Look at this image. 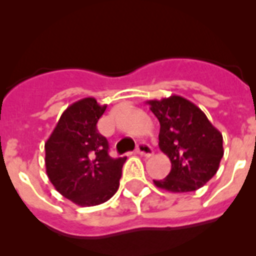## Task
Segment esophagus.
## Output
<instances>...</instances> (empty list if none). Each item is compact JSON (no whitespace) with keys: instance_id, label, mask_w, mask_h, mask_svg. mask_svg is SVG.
I'll return each mask as SVG.
<instances>
[{"instance_id":"34e87169","label":"esophagus","mask_w":256,"mask_h":256,"mask_svg":"<svg viewBox=\"0 0 256 256\" xmlns=\"http://www.w3.org/2000/svg\"><path fill=\"white\" fill-rule=\"evenodd\" d=\"M137 152L142 156H146V158H150L151 155L154 154L152 148H151L148 144H144V142H141V144H137Z\"/></svg>"}]
</instances>
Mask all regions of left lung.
<instances>
[{"instance_id": "left-lung-1", "label": "left lung", "mask_w": 256, "mask_h": 256, "mask_svg": "<svg viewBox=\"0 0 256 256\" xmlns=\"http://www.w3.org/2000/svg\"><path fill=\"white\" fill-rule=\"evenodd\" d=\"M160 123L159 148L172 162L170 173L154 180L169 192L196 191L209 182L223 158V136L195 104L180 96L148 101Z\"/></svg>"}]
</instances>
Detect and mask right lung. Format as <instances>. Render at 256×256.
<instances>
[{"mask_svg":"<svg viewBox=\"0 0 256 256\" xmlns=\"http://www.w3.org/2000/svg\"><path fill=\"white\" fill-rule=\"evenodd\" d=\"M106 105L86 97L62 112L44 144L46 172L61 195L79 206L100 205L119 188L126 158L108 155V140L97 130Z\"/></svg>","mask_w":256,"mask_h":256,"instance_id":"add662e5","label":"right lung"}]
</instances>
